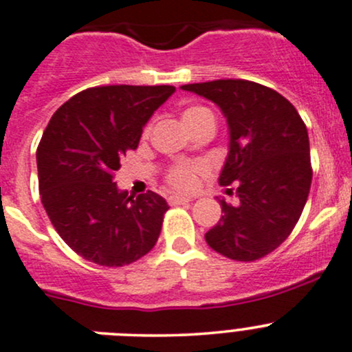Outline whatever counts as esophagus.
<instances>
[{
  "mask_svg": "<svg viewBox=\"0 0 352 352\" xmlns=\"http://www.w3.org/2000/svg\"><path fill=\"white\" fill-rule=\"evenodd\" d=\"M192 199L190 197H182V195H170L168 197V204L170 206H180V204H187V202H190Z\"/></svg>",
  "mask_w": 352,
  "mask_h": 352,
  "instance_id": "esophagus-1",
  "label": "esophagus"
}]
</instances>
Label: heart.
Returning a JSON list of instances; mask_svg holds the SVG:
<instances>
[{"label":"heart","instance_id":"1","mask_svg":"<svg viewBox=\"0 0 352 352\" xmlns=\"http://www.w3.org/2000/svg\"><path fill=\"white\" fill-rule=\"evenodd\" d=\"M210 113L207 108L202 106H194L184 111V123L192 124L195 120L202 116V114ZM207 172V165L204 162H182V164L173 165L166 173V182L170 187L177 188V190H192L195 188L199 182V177L204 175Z\"/></svg>","mask_w":352,"mask_h":352}]
</instances>
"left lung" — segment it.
<instances>
[{"label":"left lung","instance_id":"1","mask_svg":"<svg viewBox=\"0 0 352 352\" xmlns=\"http://www.w3.org/2000/svg\"><path fill=\"white\" fill-rule=\"evenodd\" d=\"M182 89L216 102L229 126L219 184H234L239 206L219 201L223 216L206 232V241L229 260H260L290 236L309 197L305 123L288 99L251 80L219 79Z\"/></svg>","mask_w":352,"mask_h":352}]
</instances>
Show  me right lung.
<instances>
[{"label": "right lung", "instance_id": "right-lung-1", "mask_svg": "<svg viewBox=\"0 0 352 352\" xmlns=\"http://www.w3.org/2000/svg\"><path fill=\"white\" fill-rule=\"evenodd\" d=\"M173 86L89 87L54 113L36 148L40 199L70 250L101 266H124L155 246L168 210L155 192L133 199L114 182L121 158Z\"/></svg>", "mask_w": 352, "mask_h": 352}]
</instances>
